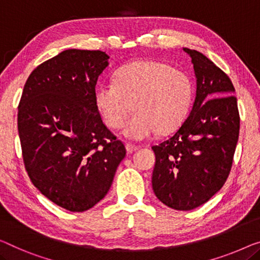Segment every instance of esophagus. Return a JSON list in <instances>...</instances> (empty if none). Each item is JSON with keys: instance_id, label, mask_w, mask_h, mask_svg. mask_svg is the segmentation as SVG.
I'll use <instances>...</instances> for the list:
<instances>
[{"instance_id": "34e87169", "label": "esophagus", "mask_w": 260, "mask_h": 260, "mask_svg": "<svg viewBox=\"0 0 260 260\" xmlns=\"http://www.w3.org/2000/svg\"><path fill=\"white\" fill-rule=\"evenodd\" d=\"M138 148H139L138 146L132 145V143H126V150H127V153H133V152H135V150H137Z\"/></svg>"}]
</instances>
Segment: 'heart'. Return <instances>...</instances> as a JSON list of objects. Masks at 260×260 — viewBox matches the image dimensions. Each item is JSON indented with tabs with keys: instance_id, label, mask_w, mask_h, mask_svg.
<instances>
[{
	"instance_id": "1",
	"label": "heart",
	"mask_w": 260,
	"mask_h": 260,
	"mask_svg": "<svg viewBox=\"0 0 260 260\" xmlns=\"http://www.w3.org/2000/svg\"><path fill=\"white\" fill-rule=\"evenodd\" d=\"M192 85L183 72L155 60L135 61L120 69L114 81L95 92L96 107L111 128L122 129L131 140H143L158 132L169 133L182 125L190 111Z\"/></svg>"
}]
</instances>
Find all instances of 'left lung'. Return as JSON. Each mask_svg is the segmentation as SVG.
<instances>
[{"mask_svg": "<svg viewBox=\"0 0 260 260\" xmlns=\"http://www.w3.org/2000/svg\"><path fill=\"white\" fill-rule=\"evenodd\" d=\"M191 58L196 96L190 114L167 140L153 146L152 184L162 203L175 210L204 204L229 176L239 135L232 81L208 57L183 48Z\"/></svg>", "mask_w": 260, "mask_h": 260, "instance_id": "8db88e82", "label": "left lung"}]
</instances>
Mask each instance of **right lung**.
Masks as SVG:
<instances>
[{"label":"right lung","mask_w":260,"mask_h":260,"mask_svg":"<svg viewBox=\"0 0 260 260\" xmlns=\"http://www.w3.org/2000/svg\"><path fill=\"white\" fill-rule=\"evenodd\" d=\"M105 52L69 49L31 72L18 105L23 161L35 187L69 211L94 207L126 155L95 104Z\"/></svg>","instance_id":"add662e5"}]
</instances>
